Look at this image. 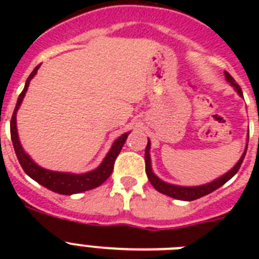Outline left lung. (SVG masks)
<instances>
[{
    "instance_id": "8db88e82",
    "label": "left lung",
    "mask_w": 259,
    "mask_h": 259,
    "mask_svg": "<svg viewBox=\"0 0 259 259\" xmlns=\"http://www.w3.org/2000/svg\"><path fill=\"white\" fill-rule=\"evenodd\" d=\"M224 76H226V80H227L228 83L235 88L237 93H239L240 97H244L241 92V88H240L239 84L235 81L232 76L228 74L227 71H224ZM248 141H249V136L246 139V146L245 150L242 153L241 158L239 159L235 166L231 168L230 171L224 174V175L219 176L218 179L212 180V182L207 183V184H202V185H196V187H182V185H175V184H170V183L163 182L162 179H159L152 170V159H150V140L148 139V145H146L145 149V171L146 175H148V179L149 182L152 183V185L157 189L158 192H161V193L166 194L168 197L176 198V200H182V201H193L197 200V198L203 197V196H206V194L211 193L214 192L215 189H218L219 187H222L223 184L228 182V180L232 178V176L236 175V172L239 171L240 166H241L242 161H244V157L246 154V149H248Z\"/></svg>"
}]
</instances>
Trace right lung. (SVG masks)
Segmentation results:
<instances>
[{
  "instance_id": "right-lung-1",
  "label": "right lung",
  "mask_w": 259,
  "mask_h": 259,
  "mask_svg": "<svg viewBox=\"0 0 259 259\" xmlns=\"http://www.w3.org/2000/svg\"><path fill=\"white\" fill-rule=\"evenodd\" d=\"M40 67V65L36 66L35 70L32 71L31 75L28 76L26 81V85L24 89L22 91V93L18 97L17 106L14 110L13 116H11L10 122V134H11V141H13L14 150H15V154L18 157V161H19L20 166L24 170V172L33 179L35 182H37L38 184H41L42 187L48 188L49 191L56 192L59 194H71L75 193H81V192L89 191V189H95L97 187L102 184L104 182H106V179L111 175L114 168V162H115L116 157L122 150L123 145H124L125 140H127L130 132H125L122 136H119L115 141L113 143L111 148H110L109 153L106 154V157L104 158V161L101 162V164L95 168L92 171H88V172L84 174H71V172H59V171H52L47 170V168H42L41 166H38L37 163L32 161L31 157L24 152L22 144L19 141V136H18V130H17V113L18 109L20 107L23 98L26 96L27 89H28L29 81L33 79L36 74H37V70Z\"/></svg>"
}]
</instances>
